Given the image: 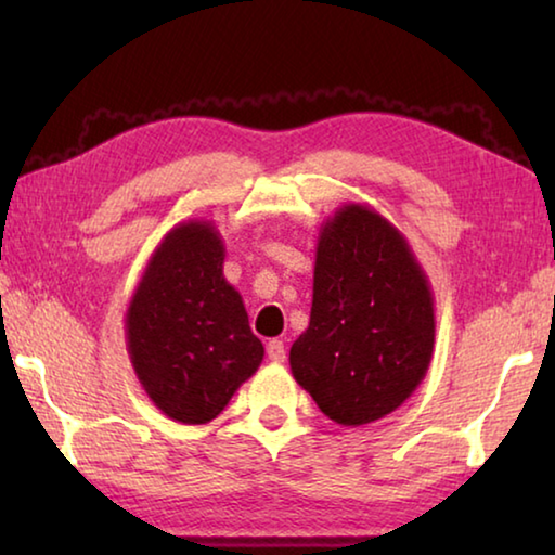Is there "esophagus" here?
I'll list each match as a JSON object with an SVG mask.
<instances>
[{
	"label": "esophagus",
	"instance_id": "esophagus-1",
	"mask_svg": "<svg viewBox=\"0 0 555 555\" xmlns=\"http://www.w3.org/2000/svg\"><path fill=\"white\" fill-rule=\"evenodd\" d=\"M267 357L271 362H284L286 360V345L284 340H269L267 343Z\"/></svg>",
	"mask_w": 555,
	"mask_h": 555
}]
</instances>
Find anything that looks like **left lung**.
Segmentation results:
<instances>
[{"instance_id":"8db88e82","label":"left lung","mask_w":555,"mask_h":555,"mask_svg":"<svg viewBox=\"0 0 555 555\" xmlns=\"http://www.w3.org/2000/svg\"><path fill=\"white\" fill-rule=\"evenodd\" d=\"M434 340V294L409 242L367 205H343L318 237L294 379L335 424H372L416 391Z\"/></svg>"}]
</instances>
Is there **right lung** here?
Wrapping results in <instances>:
<instances>
[{
    "mask_svg": "<svg viewBox=\"0 0 555 555\" xmlns=\"http://www.w3.org/2000/svg\"><path fill=\"white\" fill-rule=\"evenodd\" d=\"M212 222L173 228L149 259L127 308V350L139 382L178 424H208L264 360L242 296L222 274Z\"/></svg>",
    "mask_w": 555,
    "mask_h": 555,
    "instance_id": "1",
    "label": "right lung"
}]
</instances>
